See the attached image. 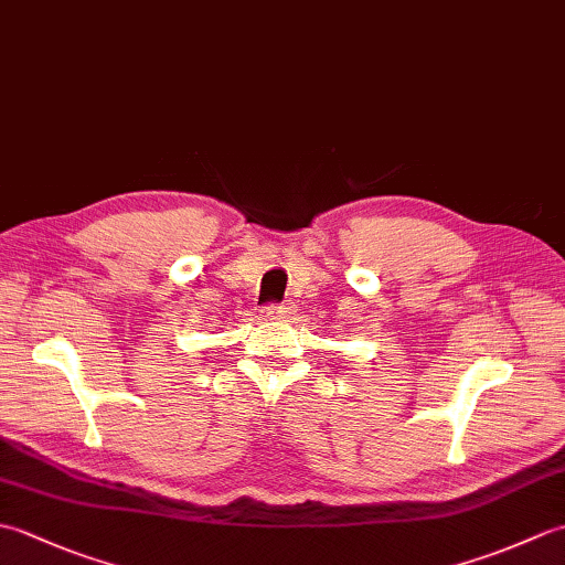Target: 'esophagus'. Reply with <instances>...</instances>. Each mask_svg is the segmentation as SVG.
Wrapping results in <instances>:
<instances>
[{"label":"esophagus","mask_w":565,"mask_h":565,"mask_svg":"<svg viewBox=\"0 0 565 565\" xmlns=\"http://www.w3.org/2000/svg\"><path fill=\"white\" fill-rule=\"evenodd\" d=\"M286 313H289V306H269V308H264V316H267L269 320H281Z\"/></svg>","instance_id":"1"}]
</instances>
